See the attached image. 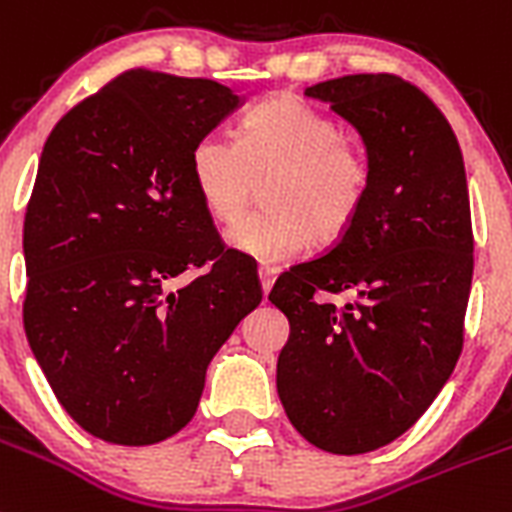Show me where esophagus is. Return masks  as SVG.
<instances>
[{"label": "esophagus", "instance_id": "1", "mask_svg": "<svg viewBox=\"0 0 512 512\" xmlns=\"http://www.w3.org/2000/svg\"><path fill=\"white\" fill-rule=\"evenodd\" d=\"M257 275H260V286H262V293L268 296L270 288H273L275 283V268H268V265H260V270H257Z\"/></svg>", "mask_w": 512, "mask_h": 512}]
</instances>
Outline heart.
Here are the masks:
<instances>
[{
	"mask_svg": "<svg viewBox=\"0 0 512 512\" xmlns=\"http://www.w3.org/2000/svg\"><path fill=\"white\" fill-rule=\"evenodd\" d=\"M198 198L221 224L239 219L257 180L268 211L226 231L231 250L260 262H286L317 242H335L358 219L371 190V164L345 141L335 118L304 100L278 95L252 110L239 136L211 131L190 151Z\"/></svg>",
	"mask_w": 512,
	"mask_h": 512,
	"instance_id": "b5f03b06",
	"label": "heart"
}]
</instances>
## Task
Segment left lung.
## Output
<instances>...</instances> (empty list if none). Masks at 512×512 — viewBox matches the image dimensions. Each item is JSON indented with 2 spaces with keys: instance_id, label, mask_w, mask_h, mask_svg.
I'll use <instances>...</instances> for the list:
<instances>
[{
  "instance_id": "left-lung-1",
  "label": "left lung",
  "mask_w": 512,
  "mask_h": 512,
  "mask_svg": "<svg viewBox=\"0 0 512 512\" xmlns=\"http://www.w3.org/2000/svg\"><path fill=\"white\" fill-rule=\"evenodd\" d=\"M304 95L358 131L371 190L340 242L270 291L291 324L275 384L311 446L353 456L407 433L459 361L474 270L469 188L459 141L415 84L350 74ZM317 290L359 299L324 305Z\"/></svg>"
}]
</instances>
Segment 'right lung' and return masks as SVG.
Segmentation results:
<instances>
[{"instance_id": "obj_1", "label": "right lung", "mask_w": 512, "mask_h": 512, "mask_svg": "<svg viewBox=\"0 0 512 512\" xmlns=\"http://www.w3.org/2000/svg\"><path fill=\"white\" fill-rule=\"evenodd\" d=\"M242 102L213 79L131 69L43 146L22 229V322L61 407L102 441L149 446L185 428L211 358L262 301L190 175L195 141Z\"/></svg>"}]
</instances>
